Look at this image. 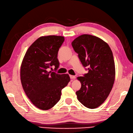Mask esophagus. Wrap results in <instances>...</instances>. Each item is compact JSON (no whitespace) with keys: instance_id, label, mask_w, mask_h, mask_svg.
<instances>
[{"instance_id":"1","label":"esophagus","mask_w":133,"mask_h":133,"mask_svg":"<svg viewBox=\"0 0 133 133\" xmlns=\"http://www.w3.org/2000/svg\"><path fill=\"white\" fill-rule=\"evenodd\" d=\"M70 78L71 79H75V76H74V75H70Z\"/></svg>"}]
</instances>
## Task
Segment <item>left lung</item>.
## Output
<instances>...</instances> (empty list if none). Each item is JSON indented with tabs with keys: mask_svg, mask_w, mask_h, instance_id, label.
<instances>
[{
	"mask_svg": "<svg viewBox=\"0 0 133 133\" xmlns=\"http://www.w3.org/2000/svg\"><path fill=\"white\" fill-rule=\"evenodd\" d=\"M82 65L88 71L77 77L81 88L76 92L80 102L90 109L98 107L105 101L113 87L115 66L109 45L99 37L82 35L72 42Z\"/></svg>",
	"mask_w": 133,
	"mask_h": 133,
	"instance_id": "8db88e82",
	"label": "left lung"
}]
</instances>
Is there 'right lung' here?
Listing matches in <instances>:
<instances>
[{
	"label": "right lung",
	"mask_w": 133,
	"mask_h": 133,
	"mask_svg": "<svg viewBox=\"0 0 133 133\" xmlns=\"http://www.w3.org/2000/svg\"><path fill=\"white\" fill-rule=\"evenodd\" d=\"M64 41L61 36L39 37L28 49L22 62V87L32 104L40 109L53 107L61 98L62 89L70 81L68 74L48 71L52 66L56 71L59 68L58 52Z\"/></svg>",
	"instance_id": "obj_1"
}]
</instances>
